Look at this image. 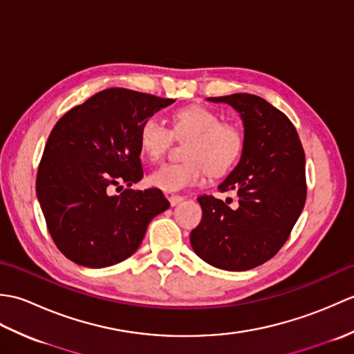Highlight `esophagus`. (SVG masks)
Returning a JSON list of instances; mask_svg holds the SVG:
<instances>
[{"label": "esophagus", "mask_w": 354, "mask_h": 354, "mask_svg": "<svg viewBox=\"0 0 354 354\" xmlns=\"http://www.w3.org/2000/svg\"><path fill=\"white\" fill-rule=\"evenodd\" d=\"M183 201H184V198L179 196V194H170V196H169V202H170L171 207H176L178 204H181Z\"/></svg>", "instance_id": "obj_1"}]
</instances>
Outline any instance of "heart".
Segmentation results:
<instances>
[{"mask_svg": "<svg viewBox=\"0 0 354 354\" xmlns=\"http://www.w3.org/2000/svg\"><path fill=\"white\" fill-rule=\"evenodd\" d=\"M173 137L189 138L184 146L185 161L165 162L155 169L147 183L165 193H175L199 185L205 173L221 176L230 171L243 152L245 137L240 127L221 122L219 114L204 106L176 111L171 118V131L160 118L149 117L140 127V147L150 161L167 153Z\"/></svg>", "mask_w": 354, "mask_h": 354, "instance_id": "heart-1", "label": "heart"}]
</instances>
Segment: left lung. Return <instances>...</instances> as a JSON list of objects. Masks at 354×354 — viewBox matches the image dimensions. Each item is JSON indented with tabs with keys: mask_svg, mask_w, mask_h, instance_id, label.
Listing matches in <instances>:
<instances>
[{
	"mask_svg": "<svg viewBox=\"0 0 354 354\" xmlns=\"http://www.w3.org/2000/svg\"><path fill=\"white\" fill-rule=\"evenodd\" d=\"M243 120L245 146L219 192L236 190L237 208L199 196L202 221L192 231L193 251L225 270H248L272 259L289 239L306 196V156L298 132L281 111L254 94L209 97Z\"/></svg>",
	"mask_w": 354,
	"mask_h": 354,
	"instance_id": "8db88e82",
	"label": "left lung"
}]
</instances>
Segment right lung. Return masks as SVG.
Returning <instances> with one entry per match:
<instances>
[{"label": "right lung", "instance_id": "right-lung-1", "mask_svg": "<svg viewBox=\"0 0 354 354\" xmlns=\"http://www.w3.org/2000/svg\"><path fill=\"white\" fill-rule=\"evenodd\" d=\"M173 99L109 88L59 118L36 176L47 228L66 259L117 265L138 250L149 222L170 202L160 189H124L142 179L140 127Z\"/></svg>", "mask_w": 354, "mask_h": 354}]
</instances>
